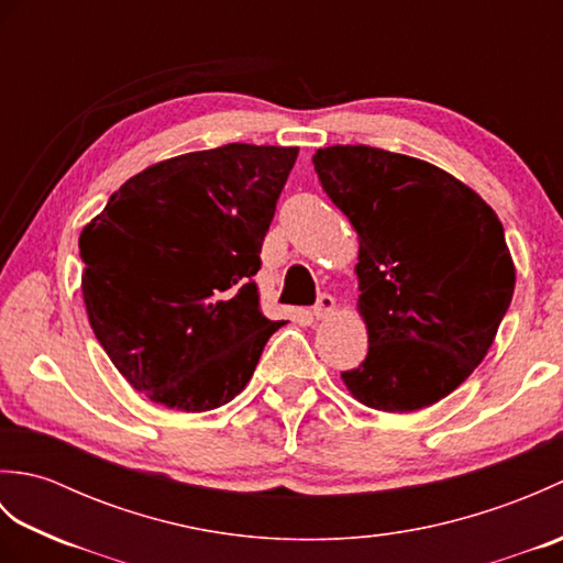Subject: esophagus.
<instances>
[{"label": "esophagus", "mask_w": 563, "mask_h": 563, "mask_svg": "<svg viewBox=\"0 0 563 563\" xmlns=\"http://www.w3.org/2000/svg\"><path fill=\"white\" fill-rule=\"evenodd\" d=\"M333 309H336V300H333L331 295H319L317 305L312 307V314L317 319H327L329 314H333Z\"/></svg>", "instance_id": "34e87169"}]
</instances>
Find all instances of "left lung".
<instances>
[{"label":"left lung","instance_id":"left-lung-1","mask_svg":"<svg viewBox=\"0 0 563 563\" xmlns=\"http://www.w3.org/2000/svg\"><path fill=\"white\" fill-rule=\"evenodd\" d=\"M312 162L361 239L357 309L369 349L341 379L377 411L440 401L484 361L510 307L504 224L470 186L406 154L336 145Z\"/></svg>","mask_w":563,"mask_h":563}]
</instances>
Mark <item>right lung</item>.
<instances>
[{
	"mask_svg": "<svg viewBox=\"0 0 563 563\" xmlns=\"http://www.w3.org/2000/svg\"><path fill=\"white\" fill-rule=\"evenodd\" d=\"M297 147L181 154L133 176L79 236L89 324L130 385L200 413L232 401L283 321L263 317L261 246Z\"/></svg>",
	"mask_w": 563,
	"mask_h": 563,
	"instance_id": "add662e5",
	"label": "right lung"
}]
</instances>
